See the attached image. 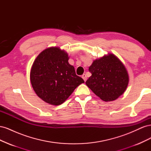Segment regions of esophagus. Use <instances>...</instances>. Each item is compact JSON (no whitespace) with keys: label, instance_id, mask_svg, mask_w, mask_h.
Segmentation results:
<instances>
[{"label":"esophagus","instance_id":"obj_1","mask_svg":"<svg viewBox=\"0 0 151 151\" xmlns=\"http://www.w3.org/2000/svg\"><path fill=\"white\" fill-rule=\"evenodd\" d=\"M82 78H83L84 79V81L86 82V80H87V76H86V74H84L83 76H82Z\"/></svg>","mask_w":151,"mask_h":151}]
</instances>
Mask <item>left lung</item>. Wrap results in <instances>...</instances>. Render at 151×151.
Segmentation results:
<instances>
[{"mask_svg":"<svg viewBox=\"0 0 151 151\" xmlns=\"http://www.w3.org/2000/svg\"><path fill=\"white\" fill-rule=\"evenodd\" d=\"M89 71L92 75L86 84L104 101L116 99L125 92L129 84L126 68L112 53L94 60Z\"/></svg>","mask_w":151,"mask_h":151,"instance_id":"obj_1","label":"left lung"}]
</instances>
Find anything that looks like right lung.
<instances>
[{"label":"right lung","mask_w":151,"mask_h":151,"mask_svg":"<svg viewBox=\"0 0 151 151\" xmlns=\"http://www.w3.org/2000/svg\"><path fill=\"white\" fill-rule=\"evenodd\" d=\"M68 54L58 47L48 48L36 57L30 72L32 87L45 102L59 105L74 92L84 80L77 76L68 63Z\"/></svg>","instance_id":"obj_1"}]
</instances>
